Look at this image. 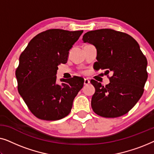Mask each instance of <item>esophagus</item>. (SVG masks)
Instances as JSON below:
<instances>
[{
	"mask_svg": "<svg viewBox=\"0 0 154 154\" xmlns=\"http://www.w3.org/2000/svg\"><path fill=\"white\" fill-rule=\"evenodd\" d=\"M90 83V80L88 79H84V85H88V84H89Z\"/></svg>",
	"mask_w": 154,
	"mask_h": 154,
	"instance_id": "34e87169",
	"label": "esophagus"
}]
</instances>
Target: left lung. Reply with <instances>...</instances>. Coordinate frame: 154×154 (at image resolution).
<instances>
[{
	"instance_id": "8db88e82",
	"label": "left lung",
	"mask_w": 154,
	"mask_h": 154,
	"mask_svg": "<svg viewBox=\"0 0 154 154\" xmlns=\"http://www.w3.org/2000/svg\"><path fill=\"white\" fill-rule=\"evenodd\" d=\"M84 43L97 48L94 69L112 73L106 86L94 80L92 110L105 118H116L127 113L142 97L148 73L147 60L137 42L127 33L110 29L90 31L83 36Z\"/></svg>"
}]
</instances>
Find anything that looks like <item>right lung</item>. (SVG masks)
<instances>
[{
	"label": "right lung",
	"mask_w": 154,
	"mask_h": 154,
	"mask_svg": "<svg viewBox=\"0 0 154 154\" xmlns=\"http://www.w3.org/2000/svg\"><path fill=\"white\" fill-rule=\"evenodd\" d=\"M83 31L53 29L33 38L16 69L18 92L31 112L45 121L62 119L71 112L84 79L74 76L57 83L58 65L66 64L69 50Z\"/></svg>",
	"instance_id": "add662e5"
}]
</instances>
